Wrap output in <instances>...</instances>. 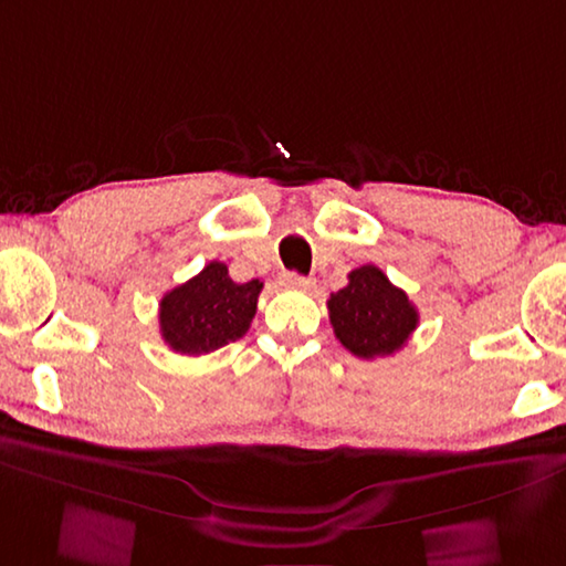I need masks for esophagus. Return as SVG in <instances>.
<instances>
[{"label":"esophagus","mask_w":566,"mask_h":566,"mask_svg":"<svg viewBox=\"0 0 566 566\" xmlns=\"http://www.w3.org/2000/svg\"><path fill=\"white\" fill-rule=\"evenodd\" d=\"M284 284L298 286V290H308V286L314 284V280H312V276H304V274H296V272H284Z\"/></svg>","instance_id":"obj_1"}]
</instances>
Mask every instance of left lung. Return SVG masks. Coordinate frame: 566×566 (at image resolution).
<instances>
[{"instance_id": "obj_1", "label": "left lung", "mask_w": 566, "mask_h": 566, "mask_svg": "<svg viewBox=\"0 0 566 566\" xmlns=\"http://www.w3.org/2000/svg\"><path fill=\"white\" fill-rule=\"evenodd\" d=\"M328 318L340 346L365 360L392 356L419 324L409 296L375 264L353 270L348 284L331 294Z\"/></svg>"}]
</instances>
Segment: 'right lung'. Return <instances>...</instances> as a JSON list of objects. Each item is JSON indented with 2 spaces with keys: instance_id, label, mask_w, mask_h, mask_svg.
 Segmentation results:
<instances>
[{
  "instance_id": "1",
  "label": "right lung",
  "mask_w": 566,
  "mask_h": 566,
  "mask_svg": "<svg viewBox=\"0 0 566 566\" xmlns=\"http://www.w3.org/2000/svg\"><path fill=\"white\" fill-rule=\"evenodd\" d=\"M262 282L238 284L223 262H208L191 280L166 292L159 304V331L181 356H206L248 334L258 312Z\"/></svg>"
}]
</instances>
